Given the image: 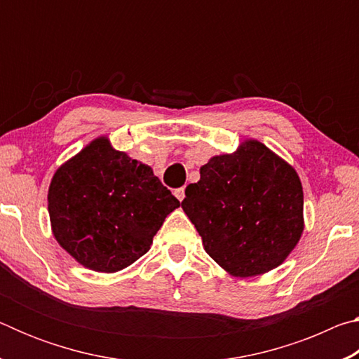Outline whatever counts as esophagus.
<instances>
[{
  "label": "esophagus",
  "mask_w": 359,
  "mask_h": 359,
  "mask_svg": "<svg viewBox=\"0 0 359 359\" xmlns=\"http://www.w3.org/2000/svg\"><path fill=\"white\" fill-rule=\"evenodd\" d=\"M174 194H175V198L179 199V201H184V198H185V188H184V187L177 188V190L174 191Z\"/></svg>",
  "instance_id": "1"
}]
</instances>
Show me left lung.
I'll return each mask as SVG.
<instances>
[{"instance_id":"left-lung-1","label":"left lung","mask_w":359,"mask_h":359,"mask_svg":"<svg viewBox=\"0 0 359 359\" xmlns=\"http://www.w3.org/2000/svg\"><path fill=\"white\" fill-rule=\"evenodd\" d=\"M185 190L182 209L204 250L234 277L280 266L304 231V194L296 169L257 139L215 155Z\"/></svg>"}]
</instances>
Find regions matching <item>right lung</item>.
Returning <instances> with one entry per match:
<instances>
[{
  "mask_svg": "<svg viewBox=\"0 0 359 359\" xmlns=\"http://www.w3.org/2000/svg\"><path fill=\"white\" fill-rule=\"evenodd\" d=\"M53 238L79 264L117 272L149 252L180 203L144 163L93 139L53 174L47 193Z\"/></svg>",
  "mask_w": 359,
  "mask_h": 359,
  "instance_id": "add662e5",
  "label": "right lung"
}]
</instances>
